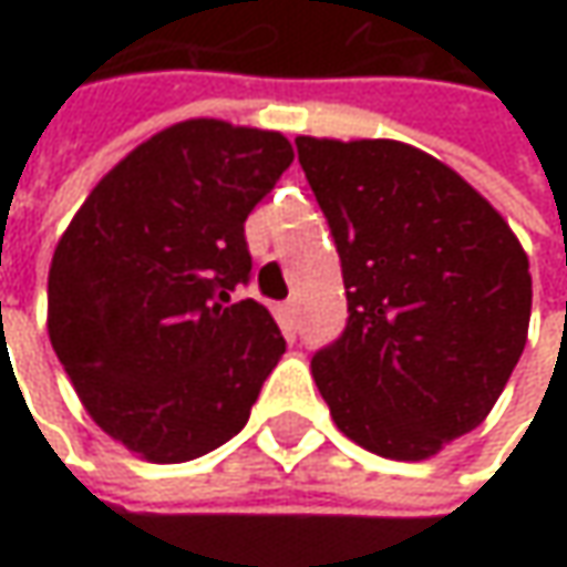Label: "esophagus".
Masks as SVG:
<instances>
[{"mask_svg":"<svg viewBox=\"0 0 567 567\" xmlns=\"http://www.w3.org/2000/svg\"><path fill=\"white\" fill-rule=\"evenodd\" d=\"M277 312H280V321H284L287 328H293V324H296V302H293V299L280 302V309H277Z\"/></svg>","mask_w":567,"mask_h":567,"instance_id":"obj_1","label":"esophagus"}]
</instances>
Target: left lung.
Here are the masks:
<instances>
[{
	"mask_svg": "<svg viewBox=\"0 0 567 567\" xmlns=\"http://www.w3.org/2000/svg\"><path fill=\"white\" fill-rule=\"evenodd\" d=\"M331 227L347 328L312 357L338 429L423 461L486 420L530 324V261L502 214L401 142L296 138Z\"/></svg>",
	"mask_w": 567,
	"mask_h": 567,
	"instance_id": "8db88e82",
	"label": "left lung"
}]
</instances>
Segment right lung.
<instances>
[{
	"instance_id": "obj_1",
	"label": "right lung",
	"mask_w": 567,
	"mask_h": 567,
	"mask_svg": "<svg viewBox=\"0 0 567 567\" xmlns=\"http://www.w3.org/2000/svg\"><path fill=\"white\" fill-rule=\"evenodd\" d=\"M293 164L277 132L188 120L87 195L50 265V340L94 423L154 464L229 442L287 340L233 302L251 280L246 217Z\"/></svg>"
}]
</instances>
